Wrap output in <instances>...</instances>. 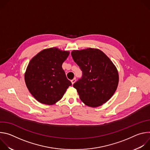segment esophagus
Masks as SVG:
<instances>
[{"instance_id": "obj_1", "label": "esophagus", "mask_w": 150, "mask_h": 150, "mask_svg": "<svg viewBox=\"0 0 150 150\" xmlns=\"http://www.w3.org/2000/svg\"><path fill=\"white\" fill-rule=\"evenodd\" d=\"M75 82H76V79H75V78H74L73 79H72V80H71V82H72V84H74Z\"/></svg>"}]
</instances>
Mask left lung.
<instances>
[{
    "mask_svg": "<svg viewBox=\"0 0 150 150\" xmlns=\"http://www.w3.org/2000/svg\"><path fill=\"white\" fill-rule=\"evenodd\" d=\"M71 55L82 71V77L73 85L81 101L96 108L108 101L116 91L119 75L110 59L96 49L74 50Z\"/></svg>",
    "mask_w": 150,
    "mask_h": 150,
    "instance_id": "obj_1",
    "label": "left lung"
}]
</instances>
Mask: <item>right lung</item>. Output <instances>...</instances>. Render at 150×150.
<instances>
[{
    "mask_svg": "<svg viewBox=\"0 0 150 150\" xmlns=\"http://www.w3.org/2000/svg\"><path fill=\"white\" fill-rule=\"evenodd\" d=\"M69 54V52L53 47L41 51L30 60L25 81L29 91L38 101L53 104L72 85L62 67Z\"/></svg>",
    "mask_w": 150,
    "mask_h": 150,
    "instance_id": "right-lung-1",
    "label": "right lung"
}]
</instances>
